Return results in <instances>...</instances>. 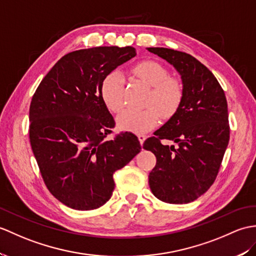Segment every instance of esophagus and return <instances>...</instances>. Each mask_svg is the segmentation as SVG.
<instances>
[{"label":"esophagus","mask_w":256,"mask_h":256,"mask_svg":"<svg viewBox=\"0 0 256 256\" xmlns=\"http://www.w3.org/2000/svg\"><path fill=\"white\" fill-rule=\"evenodd\" d=\"M138 140H140V144H142V142H145V140L147 138V136L145 135V134H138Z\"/></svg>","instance_id":"34e87169"}]
</instances>
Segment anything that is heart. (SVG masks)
I'll return each instance as SVG.
<instances>
[{
    "instance_id": "heart-1",
    "label": "heart",
    "mask_w": 256,
    "mask_h": 256,
    "mask_svg": "<svg viewBox=\"0 0 256 256\" xmlns=\"http://www.w3.org/2000/svg\"><path fill=\"white\" fill-rule=\"evenodd\" d=\"M133 73L148 86H152L142 110H126L118 116V126L132 133H145L157 126L162 116L170 118L179 110L183 99V87L179 80L168 77V70L162 64L146 60L133 68ZM100 94L112 112H120L126 106L124 80L121 73H109L101 82Z\"/></svg>"
}]
</instances>
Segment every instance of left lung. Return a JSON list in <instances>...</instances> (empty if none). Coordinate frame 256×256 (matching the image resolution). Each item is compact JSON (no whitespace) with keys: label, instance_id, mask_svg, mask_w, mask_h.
Returning <instances> with one entry per match:
<instances>
[{"label":"left lung","instance_id":"left-lung-1","mask_svg":"<svg viewBox=\"0 0 256 256\" xmlns=\"http://www.w3.org/2000/svg\"><path fill=\"white\" fill-rule=\"evenodd\" d=\"M147 50L176 68L183 87L179 110L142 146L157 158L150 186L160 200L186 204L210 188L220 168L230 132L227 99L216 77L194 56L167 48ZM162 139L178 147L164 146Z\"/></svg>","mask_w":256,"mask_h":256}]
</instances>
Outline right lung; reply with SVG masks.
Returning <instances> with one entry per match:
<instances>
[{"label": "right lung", "instance_id": "add662e5", "mask_svg": "<svg viewBox=\"0 0 256 256\" xmlns=\"http://www.w3.org/2000/svg\"><path fill=\"white\" fill-rule=\"evenodd\" d=\"M136 56L132 46L82 49L58 60L36 90L29 138L51 194L70 208L92 210L114 190V174L140 152L132 133L106 140L114 126L100 94L104 76Z\"/></svg>", "mask_w": 256, "mask_h": 256}]
</instances>
